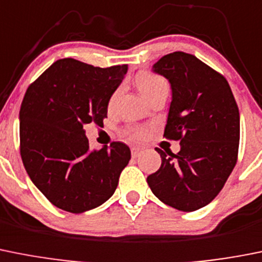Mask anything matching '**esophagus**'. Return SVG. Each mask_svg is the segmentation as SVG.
<instances>
[{
  "label": "esophagus",
  "instance_id": "34e87169",
  "mask_svg": "<svg viewBox=\"0 0 262 262\" xmlns=\"http://www.w3.org/2000/svg\"><path fill=\"white\" fill-rule=\"evenodd\" d=\"M141 152H143V149H141V148H139V147H133V148H131V155H133L134 158L138 157V156L140 155Z\"/></svg>",
  "mask_w": 262,
  "mask_h": 262
}]
</instances>
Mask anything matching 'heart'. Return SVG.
<instances>
[{
    "label": "heart",
    "instance_id": "heart-1",
    "mask_svg": "<svg viewBox=\"0 0 262 262\" xmlns=\"http://www.w3.org/2000/svg\"><path fill=\"white\" fill-rule=\"evenodd\" d=\"M136 84H138L140 92L147 98L150 95H153L156 91L167 87L166 80L162 76L149 73V71H141V73H139L138 76H136ZM145 135H147L145 129L139 128V127H134V128H128L124 131V136H127L131 140H141V139L145 138Z\"/></svg>",
    "mask_w": 262,
    "mask_h": 262
}]
</instances>
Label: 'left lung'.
<instances>
[{"mask_svg": "<svg viewBox=\"0 0 262 262\" xmlns=\"http://www.w3.org/2000/svg\"><path fill=\"white\" fill-rule=\"evenodd\" d=\"M153 71L171 84L164 136L181 141V150L156 148L162 162L147 182L162 203L193 212L220 193L236 165L239 109L226 78L192 54H166Z\"/></svg>", "mask_w": 262, "mask_h": 262, "instance_id": "8db88e82", "label": "left lung"}]
</instances>
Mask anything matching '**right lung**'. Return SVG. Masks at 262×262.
I'll list each match as a JSON object with an SVG mask.
<instances>
[{"instance_id": "1", "label": "right lung", "mask_w": 262, "mask_h": 262, "mask_svg": "<svg viewBox=\"0 0 262 262\" xmlns=\"http://www.w3.org/2000/svg\"><path fill=\"white\" fill-rule=\"evenodd\" d=\"M127 64L95 67L58 59L27 88L19 112L20 156L27 174L54 206L70 213L112 198L131 152L126 144L91 150L83 127L101 126Z\"/></svg>"}]
</instances>
